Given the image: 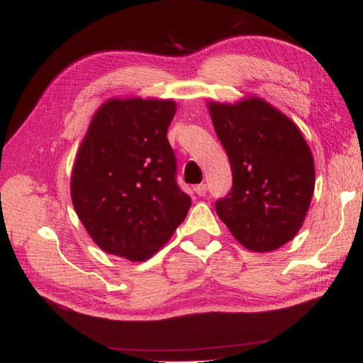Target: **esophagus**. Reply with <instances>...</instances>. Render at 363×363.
Segmentation results:
<instances>
[{
    "label": "esophagus",
    "mask_w": 363,
    "mask_h": 363,
    "mask_svg": "<svg viewBox=\"0 0 363 363\" xmlns=\"http://www.w3.org/2000/svg\"><path fill=\"white\" fill-rule=\"evenodd\" d=\"M195 194L200 195V197H203V195L206 194V184H199V186H195Z\"/></svg>",
    "instance_id": "1"
}]
</instances>
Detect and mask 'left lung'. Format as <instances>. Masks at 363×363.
<instances>
[{
	"label": "left lung",
	"instance_id": "obj_1",
	"mask_svg": "<svg viewBox=\"0 0 363 363\" xmlns=\"http://www.w3.org/2000/svg\"><path fill=\"white\" fill-rule=\"evenodd\" d=\"M206 106L233 171L218 216L245 249H279L296 238L313 197L308 143L296 123L260 96Z\"/></svg>",
	"mask_w": 363,
	"mask_h": 363
}]
</instances>
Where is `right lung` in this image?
Wrapping results in <instances>:
<instances>
[{
	"label": "right lung",
	"mask_w": 363,
	"mask_h": 363,
	"mask_svg": "<svg viewBox=\"0 0 363 363\" xmlns=\"http://www.w3.org/2000/svg\"><path fill=\"white\" fill-rule=\"evenodd\" d=\"M176 101L109 99L96 109L74 161L71 199L106 254L145 262L186 220L191 197L176 182L166 132Z\"/></svg>",
	"instance_id": "right-lung-1"
}]
</instances>
